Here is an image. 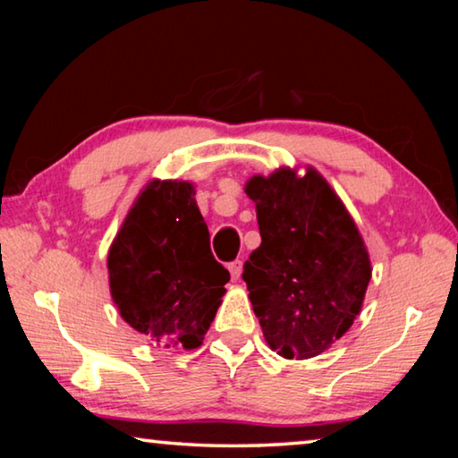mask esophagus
<instances>
[{"instance_id":"34e87169","label":"esophagus","mask_w":458,"mask_h":458,"mask_svg":"<svg viewBox=\"0 0 458 458\" xmlns=\"http://www.w3.org/2000/svg\"><path fill=\"white\" fill-rule=\"evenodd\" d=\"M228 270H230L232 281H238L240 275H242V260H234V262H230V265H228Z\"/></svg>"}]
</instances>
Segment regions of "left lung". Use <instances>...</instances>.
Here are the masks:
<instances>
[{
    "instance_id": "1",
    "label": "left lung",
    "mask_w": 458,
    "mask_h": 458,
    "mask_svg": "<svg viewBox=\"0 0 458 458\" xmlns=\"http://www.w3.org/2000/svg\"><path fill=\"white\" fill-rule=\"evenodd\" d=\"M252 175L262 242L242 278L273 352L309 360L344 337L360 315L371 278L366 242L344 201L315 167Z\"/></svg>"
}]
</instances>
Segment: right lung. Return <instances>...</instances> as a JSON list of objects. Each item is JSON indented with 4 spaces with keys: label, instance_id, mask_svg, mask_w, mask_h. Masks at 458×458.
Masks as SVG:
<instances>
[{
    "label": "right lung",
    "instance_id": "add662e5",
    "mask_svg": "<svg viewBox=\"0 0 458 458\" xmlns=\"http://www.w3.org/2000/svg\"><path fill=\"white\" fill-rule=\"evenodd\" d=\"M123 321L155 345L196 350L230 273L216 262L191 182L151 180L139 191L106 257Z\"/></svg>",
    "mask_w": 458,
    "mask_h": 458
}]
</instances>
